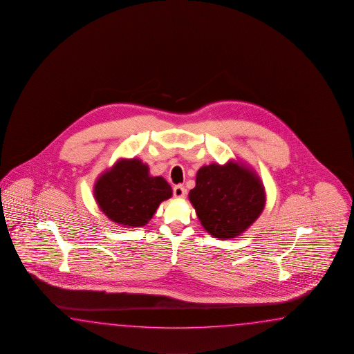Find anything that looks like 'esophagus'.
<instances>
[{"instance_id": "34e87169", "label": "esophagus", "mask_w": 354, "mask_h": 354, "mask_svg": "<svg viewBox=\"0 0 354 354\" xmlns=\"http://www.w3.org/2000/svg\"><path fill=\"white\" fill-rule=\"evenodd\" d=\"M173 194L175 198H184L187 194V190L181 185H176V187H174Z\"/></svg>"}]
</instances>
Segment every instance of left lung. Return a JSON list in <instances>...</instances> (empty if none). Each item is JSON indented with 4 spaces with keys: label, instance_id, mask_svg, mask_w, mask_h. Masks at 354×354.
Returning <instances> with one entry per match:
<instances>
[{
    "label": "left lung",
    "instance_id": "8db88e82",
    "mask_svg": "<svg viewBox=\"0 0 354 354\" xmlns=\"http://www.w3.org/2000/svg\"><path fill=\"white\" fill-rule=\"evenodd\" d=\"M189 201L208 234L221 240L241 235L266 207V190L259 176L243 164L202 166Z\"/></svg>",
    "mask_w": 354,
    "mask_h": 354
}]
</instances>
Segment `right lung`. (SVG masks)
<instances>
[{
    "mask_svg": "<svg viewBox=\"0 0 354 354\" xmlns=\"http://www.w3.org/2000/svg\"><path fill=\"white\" fill-rule=\"evenodd\" d=\"M96 203L109 220L123 227H142L173 189L161 176H151L149 165L138 158L119 160L94 185Z\"/></svg>",
    "mask_w": 354,
    "mask_h": 354,
    "instance_id": "1",
    "label": "right lung"
}]
</instances>
